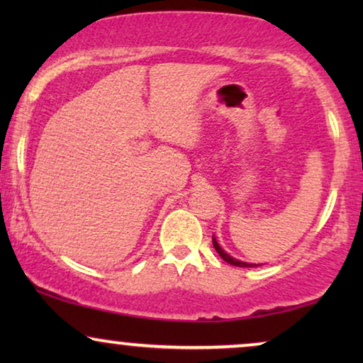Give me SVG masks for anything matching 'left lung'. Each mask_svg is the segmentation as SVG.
<instances>
[{"label": "left lung", "mask_w": 363, "mask_h": 363, "mask_svg": "<svg viewBox=\"0 0 363 363\" xmlns=\"http://www.w3.org/2000/svg\"><path fill=\"white\" fill-rule=\"evenodd\" d=\"M213 246H215V250H216V252L218 255H220L223 259H225L228 264H233V266H238V267H257V266H261V264H255V262H245V261H240V259H236V257H233V256H230L228 255V252L223 250V247L218 245V241H216V238L213 236Z\"/></svg>", "instance_id": "obj_1"}]
</instances>
